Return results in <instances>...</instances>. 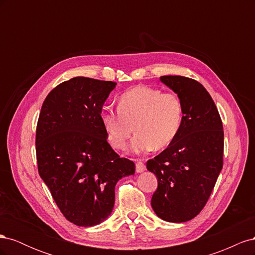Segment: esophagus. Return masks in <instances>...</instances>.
<instances>
[{
	"instance_id": "obj_1",
	"label": "esophagus",
	"mask_w": 255,
	"mask_h": 255,
	"mask_svg": "<svg viewBox=\"0 0 255 255\" xmlns=\"http://www.w3.org/2000/svg\"><path fill=\"white\" fill-rule=\"evenodd\" d=\"M145 170V166L141 160H137L136 163V171L137 172H143Z\"/></svg>"
}]
</instances>
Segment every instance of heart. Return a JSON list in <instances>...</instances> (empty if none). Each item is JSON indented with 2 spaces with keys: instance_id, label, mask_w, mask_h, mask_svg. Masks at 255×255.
Returning a JSON list of instances; mask_svg holds the SVG:
<instances>
[{
  "instance_id": "heart-1",
  "label": "heart",
  "mask_w": 255,
  "mask_h": 255,
  "mask_svg": "<svg viewBox=\"0 0 255 255\" xmlns=\"http://www.w3.org/2000/svg\"><path fill=\"white\" fill-rule=\"evenodd\" d=\"M102 125L111 144L125 150L130 136L132 149L145 153L161 150L179 135L183 123V103L171 92L150 86H136L123 92L118 99V111L103 112Z\"/></svg>"
}]
</instances>
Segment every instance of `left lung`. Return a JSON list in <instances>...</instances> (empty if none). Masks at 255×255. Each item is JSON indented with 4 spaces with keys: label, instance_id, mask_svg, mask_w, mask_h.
<instances>
[{
    "label": "left lung",
    "instance_id": "obj_1",
    "mask_svg": "<svg viewBox=\"0 0 255 255\" xmlns=\"http://www.w3.org/2000/svg\"><path fill=\"white\" fill-rule=\"evenodd\" d=\"M160 81L183 103L179 135L146 169L157 177L153 211L165 221H188L203 210L223 166V127L212 97L199 82L181 75Z\"/></svg>",
    "mask_w": 255,
    "mask_h": 255
}]
</instances>
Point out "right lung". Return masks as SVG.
Returning <instances> with one entry per match:
<instances>
[{
  "mask_svg": "<svg viewBox=\"0 0 255 255\" xmlns=\"http://www.w3.org/2000/svg\"><path fill=\"white\" fill-rule=\"evenodd\" d=\"M117 83L78 76L45 98L36 128L38 172L65 218L92 227L111 215L115 186L135 173L120 157L102 125V107Z\"/></svg>",
  "mask_w": 255,
  "mask_h": 255,
  "instance_id": "obj_1",
  "label": "right lung"
}]
</instances>
